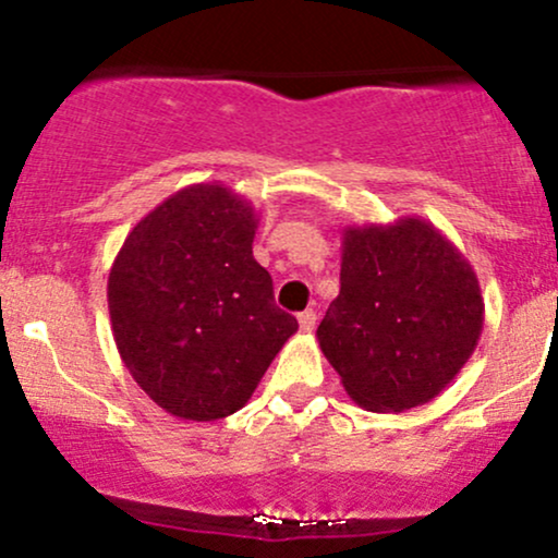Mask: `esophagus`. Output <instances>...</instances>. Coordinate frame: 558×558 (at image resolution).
<instances>
[{
	"label": "esophagus",
	"mask_w": 558,
	"mask_h": 558,
	"mask_svg": "<svg viewBox=\"0 0 558 558\" xmlns=\"http://www.w3.org/2000/svg\"><path fill=\"white\" fill-rule=\"evenodd\" d=\"M315 325H317V315L312 310H306V312H301L299 315V328L304 330V332H312L315 330Z\"/></svg>",
	"instance_id": "34e87169"
}]
</instances>
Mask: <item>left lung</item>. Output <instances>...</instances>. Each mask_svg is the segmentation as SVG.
<instances>
[{
    "label": "left lung",
    "instance_id": "obj_1",
    "mask_svg": "<svg viewBox=\"0 0 558 558\" xmlns=\"http://www.w3.org/2000/svg\"><path fill=\"white\" fill-rule=\"evenodd\" d=\"M483 323L477 275L433 222L343 228L341 293L317 341L351 401L369 412L433 401L462 373Z\"/></svg>",
    "mask_w": 558,
    "mask_h": 558
}]
</instances>
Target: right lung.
I'll use <instances>...</instances> for the list:
<instances>
[{
	"label": "right lung",
	"instance_id": "right-lung-1",
	"mask_svg": "<svg viewBox=\"0 0 558 558\" xmlns=\"http://www.w3.org/2000/svg\"><path fill=\"white\" fill-rule=\"evenodd\" d=\"M257 226L233 189L194 183L141 217L112 262L107 304L120 360L172 417L239 412L299 330L252 254Z\"/></svg>",
	"mask_w": 558,
	"mask_h": 558
}]
</instances>
